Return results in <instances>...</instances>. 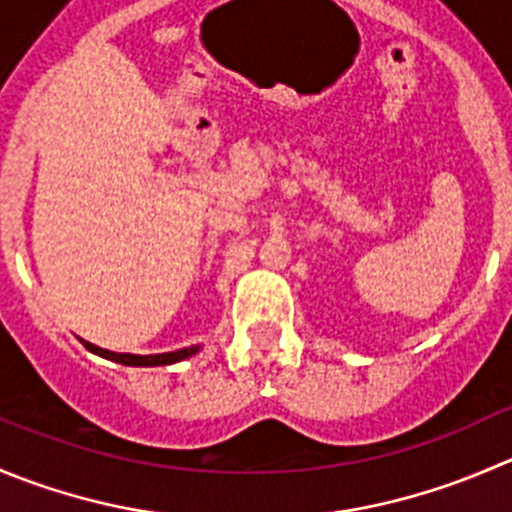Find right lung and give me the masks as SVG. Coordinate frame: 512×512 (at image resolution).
Instances as JSON below:
<instances>
[{
  "instance_id": "1",
  "label": "right lung",
  "mask_w": 512,
  "mask_h": 512,
  "mask_svg": "<svg viewBox=\"0 0 512 512\" xmlns=\"http://www.w3.org/2000/svg\"><path fill=\"white\" fill-rule=\"evenodd\" d=\"M84 347L89 352L99 357H107V360L119 362V365H130V367H157V365H172V362H180L192 357L195 352H200V345H192V347H182V350L175 352H160V355H132V352H112V350H104V347L92 345V342L82 340Z\"/></svg>"
}]
</instances>
